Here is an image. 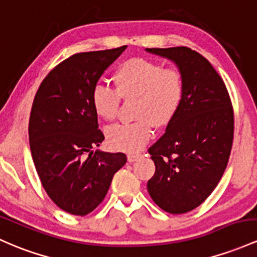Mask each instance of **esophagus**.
<instances>
[{
    "label": "esophagus",
    "mask_w": 257,
    "mask_h": 257,
    "mask_svg": "<svg viewBox=\"0 0 257 257\" xmlns=\"http://www.w3.org/2000/svg\"><path fill=\"white\" fill-rule=\"evenodd\" d=\"M142 156L143 155L140 152H131V154H128V161L129 162H134V161L140 159Z\"/></svg>",
    "instance_id": "1"
}]
</instances>
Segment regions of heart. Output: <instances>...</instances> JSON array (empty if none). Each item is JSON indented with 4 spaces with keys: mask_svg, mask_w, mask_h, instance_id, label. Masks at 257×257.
<instances>
[{
    "mask_svg": "<svg viewBox=\"0 0 257 257\" xmlns=\"http://www.w3.org/2000/svg\"><path fill=\"white\" fill-rule=\"evenodd\" d=\"M113 89L96 85L91 92L95 113L111 122L119 112L120 98L135 100L132 123L118 124L107 129L111 148L123 151H139L154 134V126L163 128L176 118L185 94V79L182 70L163 68L157 62L131 58L115 69Z\"/></svg>",
    "mask_w": 257,
    "mask_h": 257,
    "instance_id": "b5f03b06",
    "label": "heart"
}]
</instances>
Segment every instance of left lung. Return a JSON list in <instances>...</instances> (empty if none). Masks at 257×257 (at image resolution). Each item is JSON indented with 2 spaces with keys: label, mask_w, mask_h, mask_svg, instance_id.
Returning <instances> with one entry per match:
<instances>
[{
  "label": "left lung",
  "mask_w": 257,
  "mask_h": 257,
  "mask_svg": "<svg viewBox=\"0 0 257 257\" xmlns=\"http://www.w3.org/2000/svg\"><path fill=\"white\" fill-rule=\"evenodd\" d=\"M176 62L185 79L179 112L149 149L156 171L148 191L166 212H189L210 196L223 176L234 137L232 101L221 75L189 47L146 49Z\"/></svg>",
  "instance_id": "1"
}]
</instances>
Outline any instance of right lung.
Wrapping results in <instances>:
<instances>
[{
	"instance_id": "1",
	"label": "right lung",
	"mask_w": 257,
	"mask_h": 257,
	"mask_svg": "<svg viewBox=\"0 0 257 257\" xmlns=\"http://www.w3.org/2000/svg\"><path fill=\"white\" fill-rule=\"evenodd\" d=\"M125 49L70 56L46 75L34 98L29 142L35 170L50 199L70 215L92 212L126 162L123 152L92 151L105 137L91 105L97 80Z\"/></svg>"
}]
</instances>
